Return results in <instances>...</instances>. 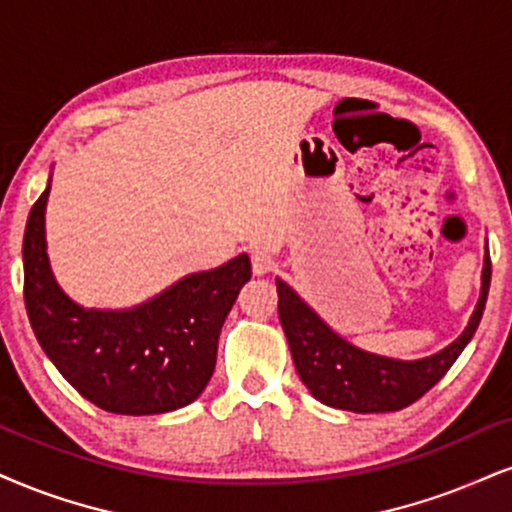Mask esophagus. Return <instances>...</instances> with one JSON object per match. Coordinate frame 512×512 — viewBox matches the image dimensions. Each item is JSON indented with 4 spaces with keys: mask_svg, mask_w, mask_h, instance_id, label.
<instances>
[{
    "mask_svg": "<svg viewBox=\"0 0 512 512\" xmlns=\"http://www.w3.org/2000/svg\"><path fill=\"white\" fill-rule=\"evenodd\" d=\"M251 268H254L256 275H266L275 268V258L266 249H256L254 256H251Z\"/></svg>",
    "mask_w": 512,
    "mask_h": 512,
    "instance_id": "esophagus-1",
    "label": "esophagus"
}]
</instances>
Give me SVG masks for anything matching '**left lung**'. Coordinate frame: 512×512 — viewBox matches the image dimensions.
<instances>
[{
    "mask_svg": "<svg viewBox=\"0 0 512 512\" xmlns=\"http://www.w3.org/2000/svg\"><path fill=\"white\" fill-rule=\"evenodd\" d=\"M489 285L491 258L487 249L482 294L468 327L456 342L420 361H394L356 349L334 334L313 308H308L306 301H301L299 294L282 280H277V296H280L277 313L292 349L296 372L315 399L325 406L353 410V413H391L425 396L456 363V358L475 337L487 306Z\"/></svg>",
    "mask_w": 512,
    "mask_h": 512,
    "instance_id": "left-lung-1",
    "label": "left lung"
}]
</instances>
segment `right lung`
<instances>
[{
    "label": "right lung",
    "mask_w": 512,
    "mask_h": 512,
    "mask_svg": "<svg viewBox=\"0 0 512 512\" xmlns=\"http://www.w3.org/2000/svg\"><path fill=\"white\" fill-rule=\"evenodd\" d=\"M49 185L30 208L23 237V296L42 351L94 406L156 415L197 401L216 370L218 337L251 261L192 273L130 311L73 304L56 285L44 242Z\"/></svg>",
    "instance_id": "add662e5"
}]
</instances>
